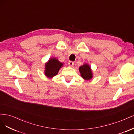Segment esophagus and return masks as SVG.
<instances>
[{
  "label": "esophagus",
  "instance_id": "obj_1",
  "mask_svg": "<svg viewBox=\"0 0 134 134\" xmlns=\"http://www.w3.org/2000/svg\"><path fill=\"white\" fill-rule=\"evenodd\" d=\"M74 64H75L74 62H72V61H69L68 62V65L70 66V67H73Z\"/></svg>",
  "mask_w": 134,
  "mask_h": 134
}]
</instances>
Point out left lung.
Segmentation results:
<instances>
[{"label": "left lung", "instance_id": "1", "mask_svg": "<svg viewBox=\"0 0 134 134\" xmlns=\"http://www.w3.org/2000/svg\"><path fill=\"white\" fill-rule=\"evenodd\" d=\"M79 71L81 73V76L83 77V79L86 80H89L92 79V74L91 70L90 67L87 64H85L83 66L80 67Z\"/></svg>", "mask_w": 134, "mask_h": 134}]
</instances>
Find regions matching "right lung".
Returning a JSON list of instances; mask_svg holds the SVG:
<instances>
[{"label":"right lung","instance_id":"right-lung-1","mask_svg":"<svg viewBox=\"0 0 134 134\" xmlns=\"http://www.w3.org/2000/svg\"><path fill=\"white\" fill-rule=\"evenodd\" d=\"M62 66L63 63L59 62L57 59L51 58L46 64V75L51 78L57 75L59 69Z\"/></svg>","mask_w":134,"mask_h":134}]
</instances>
